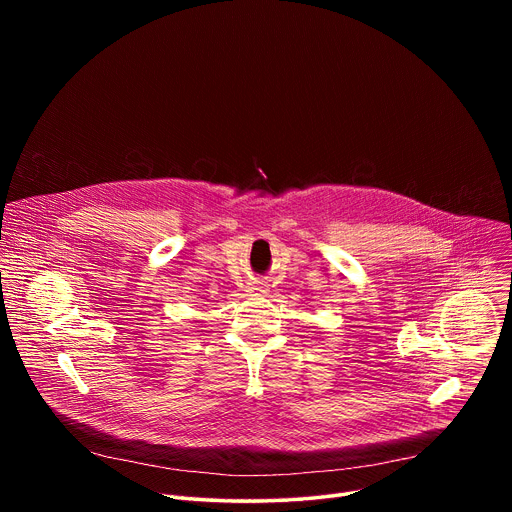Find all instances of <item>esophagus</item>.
I'll list each match as a JSON object with an SVG mask.
<instances>
[{
    "label": "esophagus",
    "mask_w": 512,
    "mask_h": 512,
    "mask_svg": "<svg viewBox=\"0 0 512 512\" xmlns=\"http://www.w3.org/2000/svg\"><path fill=\"white\" fill-rule=\"evenodd\" d=\"M249 291H259V294H263V291H267V287L263 283H251Z\"/></svg>",
    "instance_id": "34e87169"
}]
</instances>
